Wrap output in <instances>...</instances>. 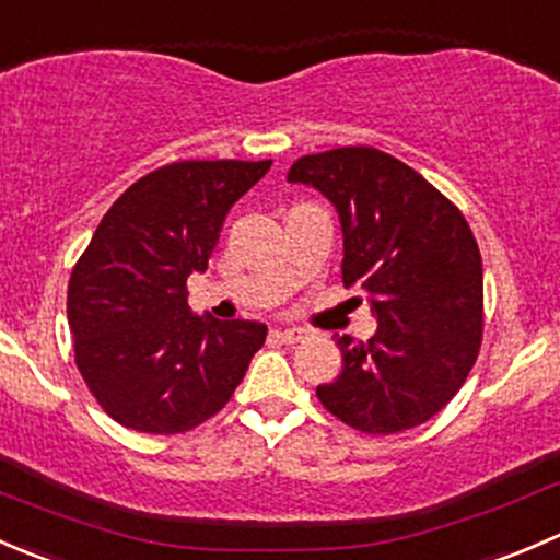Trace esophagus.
<instances>
[{
  "mask_svg": "<svg viewBox=\"0 0 560 560\" xmlns=\"http://www.w3.org/2000/svg\"><path fill=\"white\" fill-rule=\"evenodd\" d=\"M273 338H279L281 343H298L306 338V330L303 327H279V330H273Z\"/></svg>",
  "mask_w": 560,
  "mask_h": 560,
  "instance_id": "esophagus-1",
  "label": "esophagus"
}]
</instances>
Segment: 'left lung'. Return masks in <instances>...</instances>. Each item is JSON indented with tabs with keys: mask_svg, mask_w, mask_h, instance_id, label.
<instances>
[{
	"mask_svg": "<svg viewBox=\"0 0 560 560\" xmlns=\"http://www.w3.org/2000/svg\"><path fill=\"white\" fill-rule=\"evenodd\" d=\"M287 180L332 202L343 284L376 316L369 341L336 338L343 369L316 387L330 415L363 433L422 425L453 400L482 341V257L453 202L385 151L312 154Z\"/></svg>",
	"mask_w": 560,
	"mask_h": 560,
	"instance_id": "8db88e82",
	"label": "left lung"
}]
</instances>
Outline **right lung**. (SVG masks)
Instances as JSON below:
<instances>
[{"label":"right lung","instance_id":"add662e5","mask_svg":"<svg viewBox=\"0 0 560 560\" xmlns=\"http://www.w3.org/2000/svg\"><path fill=\"white\" fill-rule=\"evenodd\" d=\"M265 162H173L135 180L72 268L67 322L75 363L124 428L184 433L217 415L265 343L262 322L189 308L186 279L208 268L230 208Z\"/></svg>","mask_w":560,"mask_h":560}]
</instances>
